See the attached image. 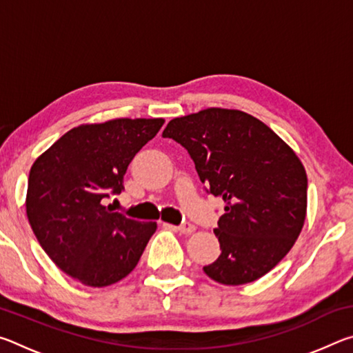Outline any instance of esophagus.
<instances>
[{
    "instance_id": "1",
    "label": "esophagus",
    "mask_w": 353,
    "mask_h": 353,
    "mask_svg": "<svg viewBox=\"0 0 353 353\" xmlns=\"http://www.w3.org/2000/svg\"><path fill=\"white\" fill-rule=\"evenodd\" d=\"M194 229H196V227L191 224V223H183V224H181V225L177 227V230L181 232V234H183V235L191 234V232H194Z\"/></svg>"
}]
</instances>
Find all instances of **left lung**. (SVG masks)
<instances>
[{
  "label": "left lung",
  "mask_w": 353,
  "mask_h": 353,
  "mask_svg": "<svg viewBox=\"0 0 353 353\" xmlns=\"http://www.w3.org/2000/svg\"><path fill=\"white\" fill-rule=\"evenodd\" d=\"M193 159L207 193L225 202L214 229L221 255L204 272L244 285L270 272L294 246L307 214V172L296 152L260 119L212 109L165 128Z\"/></svg>",
  "instance_id": "left-lung-1"
}]
</instances>
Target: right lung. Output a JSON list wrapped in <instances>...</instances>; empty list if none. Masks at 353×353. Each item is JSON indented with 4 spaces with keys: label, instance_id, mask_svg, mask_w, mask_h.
Wrapping results in <instances>:
<instances>
[{
    "label": "right lung",
    "instance_id": "right-lung-1",
    "mask_svg": "<svg viewBox=\"0 0 353 353\" xmlns=\"http://www.w3.org/2000/svg\"><path fill=\"white\" fill-rule=\"evenodd\" d=\"M163 118H117L81 124L35 160L26 214L34 235L57 268L82 285L101 288L134 271L157 223L112 212L103 201L124 190L135 154Z\"/></svg>",
    "mask_w": 353,
    "mask_h": 353
}]
</instances>
